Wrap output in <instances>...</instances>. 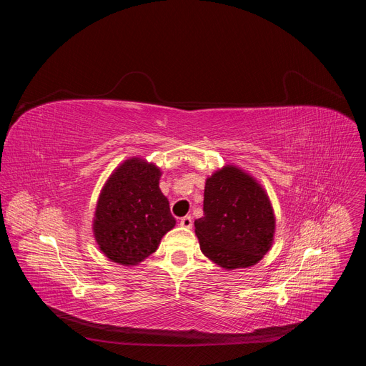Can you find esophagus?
<instances>
[{
  "instance_id": "34e87169",
  "label": "esophagus",
  "mask_w": 366,
  "mask_h": 366,
  "mask_svg": "<svg viewBox=\"0 0 366 366\" xmlns=\"http://www.w3.org/2000/svg\"><path fill=\"white\" fill-rule=\"evenodd\" d=\"M179 224H181V227H184V229H191V227H192V219H191V216L182 217L181 222H179Z\"/></svg>"
}]
</instances>
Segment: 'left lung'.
<instances>
[{
	"label": "left lung",
	"mask_w": 366,
	"mask_h": 366,
	"mask_svg": "<svg viewBox=\"0 0 366 366\" xmlns=\"http://www.w3.org/2000/svg\"><path fill=\"white\" fill-rule=\"evenodd\" d=\"M204 216L194 222L201 252L226 271L250 268L271 250L275 213L267 189L227 164L205 179Z\"/></svg>",
	"instance_id": "8db88e82"
}]
</instances>
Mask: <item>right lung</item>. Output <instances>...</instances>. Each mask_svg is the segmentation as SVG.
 Segmentation results:
<instances>
[{
    "label": "right lung",
    "mask_w": 366,
    "mask_h": 366,
    "mask_svg": "<svg viewBox=\"0 0 366 366\" xmlns=\"http://www.w3.org/2000/svg\"><path fill=\"white\" fill-rule=\"evenodd\" d=\"M162 171L140 156L123 161L97 199L92 233L112 262L136 267L175 227L169 201L159 188Z\"/></svg>",
    "instance_id": "right-lung-1"
}]
</instances>
